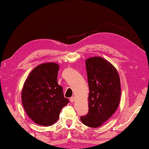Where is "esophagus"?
<instances>
[{"label":"esophagus","instance_id":"34e87169","mask_svg":"<svg viewBox=\"0 0 149 149\" xmlns=\"http://www.w3.org/2000/svg\"><path fill=\"white\" fill-rule=\"evenodd\" d=\"M74 99H75V98H74V97H73V96H72V97H71L70 98V101L71 102H73L74 101Z\"/></svg>","mask_w":149,"mask_h":149}]
</instances>
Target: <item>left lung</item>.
Wrapping results in <instances>:
<instances>
[{
    "label": "left lung",
    "instance_id": "8db88e82",
    "mask_svg": "<svg viewBox=\"0 0 149 149\" xmlns=\"http://www.w3.org/2000/svg\"><path fill=\"white\" fill-rule=\"evenodd\" d=\"M89 88V112L81 117L90 127L102 125L117 109L121 98L119 73L111 63L101 57L85 60Z\"/></svg>",
    "mask_w": 149,
    "mask_h": 149
}]
</instances>
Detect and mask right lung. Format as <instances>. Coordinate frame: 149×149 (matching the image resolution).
<instances>
[{"label": "right lung", "mask_w": 149, "mask_h": 149, "mask_svg": "<svg viewBox=\"0 0 149 149\" xmlns=\"http://www.w3.org/2000/svg\"><path fill=\"white\" fill-rule=\"evenodd\" d=\"M60 66L47 62L35 67L28 75L22 91L26 114L34 123L50 126L58 121L62 108L69 102L57 78Z\"/></svg>", "instance_id": "right-lung-1"}]
</instances>
